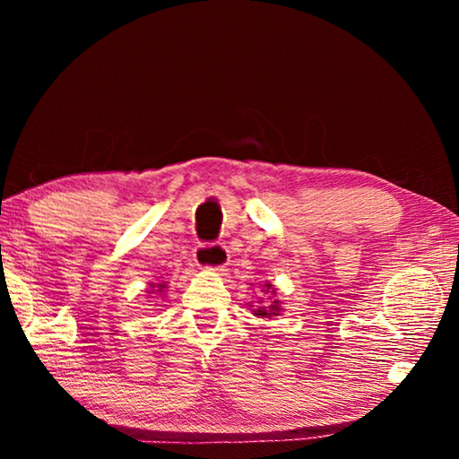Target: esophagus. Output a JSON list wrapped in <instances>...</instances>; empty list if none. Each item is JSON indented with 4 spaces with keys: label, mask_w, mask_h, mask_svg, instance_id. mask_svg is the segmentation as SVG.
<instances>
[{
    "label": "esophagus",
    "mask_w": 459,
    "mask_h": 459,
    "mask_svg": "<svg viewBox=\"0 0 459 459\" xmlns=\"http://www.w3.org/2000/svg\"><path fill=\"white\" fill-rule=\"evenodd\" d=\"M194 261L206 271H222L229 263V248L224 245H198L194 248Z\"/></svg>",
    "instance_id": "esophagus-1"
}]
</instances>
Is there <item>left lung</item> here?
Wrapping results in <instances>:
<instances>
[{
	"mask_svg": "<svg viewBox=\"0 0 459 459\" xmlns=\"http://www.w3.org/2000/svg\"><path fill=\"white\" fill-rule=\"evenodd\" d=\"M267 290H263V291H271V298H269V304H263V299H261V306L257 307V309H253V314L257 316V317H273V316H279V312H281V306H279V299H273V295H275V287H271L269 283L265 285Z\"/></svg>",
	"mask_w": 459,
	"mask_h": 459,
	"instance_id": "obj_1",
	"label": "left lung"
}]
</instances>
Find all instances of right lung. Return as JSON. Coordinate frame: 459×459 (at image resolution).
Returning <instances> with one entry per match:
<instances>
[{
    "label": "right lung",
    "instance_id": "obj_1",
    "mask_svg": "<svg viewBox=\"0 0 459 459\" xmlns=\"http://www.w3.org/2000/svg\"><path fill=\"white\" fill-rule=\"evenodd\" d=\"M152 287H153V283H152ZM158 287H160V290H158V291L161 293V291H164V290H166V281H164V283H158Z\"/></svg>",
    "mask_w": 459,
    "mask_h": 459
}]
</instances>
